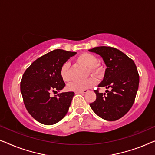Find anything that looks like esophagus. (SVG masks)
I'll list each match as a JSON object with an SVG mask.
<instances>
[{"instance_id":"obj_1","label":"esophagus","mask_w":155,"mask_h":155,"mask_svg":"<svg viewBox=\"0 0 155 155\" xmlns=\"http://www.w3.org/2000/svg\"><path fill=\"white\" fill-rule=\"evenodd\" d=\"M87 92H88L87 90H84L78 91V92H75V94H84V93H86Z\"/></svg>"}]
</instances>
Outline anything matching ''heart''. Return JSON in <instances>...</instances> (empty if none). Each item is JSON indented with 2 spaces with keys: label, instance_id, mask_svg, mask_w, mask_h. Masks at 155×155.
Wrapping results in <instances>:
<instances>
[{
  "label": "heart",
  "instance_id": "obj_1",
  "mask_svg": "<svg viewBox=\"0 0 155 155\" xmlns=\"http://www.w3.org/2000/svg\"><path fill=\"white\" fill-rule=\"evenodd\" d=\"M78 63L88 67L89 71L92 75L97 77H99L103 73V68L100 65L97 63V57L90 53H83L80 54L77 58ZM60 75L64 82H68L70 80L69 74V65L68 63H65L62 65L60 70ZM96 83V80L94 78L90 77L83 80H75L68 84L67 88L70 91H78L84 90L85 89L93 87Z\"/></svg>",
  "mask_w": 155,
  "mask_h": 155
}]
</instances>
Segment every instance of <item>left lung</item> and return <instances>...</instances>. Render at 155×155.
<instances>
[{
  "label": "left lung",
  "mask_w": 155,
  "mask_h": 155,
  "mask_svg": "<svg viewBox=\"0 0 155 155\" xmlns=\"http://www.w3.org/2000/svg\"><path fill=\"white\" fill-rule=\"evenodd\" d=\"M89 51L103 58L107 69L99 87H106V93L94 90L97 99L90 104L92 111L103 119L114 121L128 113L134 103L139 86V74L132 59L117 48L98 46Z\"/></svg>",
  "instance_id": "8db88e82"
}]
</instances>
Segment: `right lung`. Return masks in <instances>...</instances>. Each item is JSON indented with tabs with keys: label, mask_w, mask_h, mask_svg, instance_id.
<instances>
[{
	"label": "right lung",
	"mask_w": 155,
	"mask_h": 155,
	"mask_svg": "<svg viewBox=\"0 0 155 155\" xmlns=\"http://www.w3.org/2000/svg\"><path fill=\"white\" fill-rule=\"evenodd\" d=\"M76 52L56 49L39 57L27 68L20 82L25 106L29 114L42 124L53 125L63 119L71 106L73 92H62L54 97L65 84L60 70Z\"/></svg>",
	"instance_id": "1"
}]
</instances>
